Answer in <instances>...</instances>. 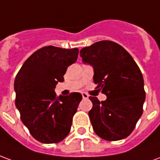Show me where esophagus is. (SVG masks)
<instances>
[{
    "label": "esophagus",
    "instance_id": "esophagus-1",
    "mask_svg": "<svg viewBox=\"0 0 160 160\" xmlns=\"http://www.w3.org/2000/svg\"><path fill=\"white\" fill-rule=\"evenodd\" d=\"M82 98H83L84 99H87L88 98H89V95L86 92H82Z\"/></svg>",
    "mask_w": 160,
    "mask_h": 160
}]
</instances>
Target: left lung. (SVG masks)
Here are the masks:
<instances>
[{
    "instance_id": "left-lung-1",
    "label": "left lung",
    "mask_w": 160,
    "mask_h": 160,
    "mask_svg": "<svg viewBox=\"0 0 160 160\" xmlns=\"http://www.w3.org/2000/svg\"><path fill=\"white\" fill-rule=\"evenodd\" d=\"M80 54L84 62L93 67L96 89L107 96L101 102L89 97L94 132L110 141L128 137L142 115L146 98L139 67L123 47L109 40L85 47Z\"/></svg>"
}]
</instances>
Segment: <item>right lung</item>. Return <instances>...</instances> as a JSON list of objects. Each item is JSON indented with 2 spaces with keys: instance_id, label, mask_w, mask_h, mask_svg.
I'll return each instance as SVG.
<instances>
[{
  "instance_id": "obj_1",
  "label": "right lung",
  "mask_w": 160,
  "mask_h": 160,
  "mask_svg": "<svg viewBox=\"0 0 160 160\" xmlns=\"http://www.w3.org/2000/svg\"><path fill=\"white\" fill-rule=\"evenodd\" d=\"M79 49L45 46L24 62L14 80L15 105L34 139L58 143L68 134L73 115L82 99L80 92L57 97L54 89L64 80L68 67L76 62Z\"/></svg>"
}]
</instances>
